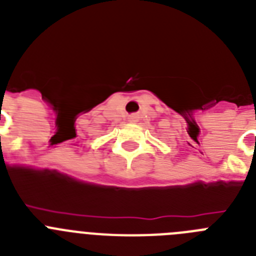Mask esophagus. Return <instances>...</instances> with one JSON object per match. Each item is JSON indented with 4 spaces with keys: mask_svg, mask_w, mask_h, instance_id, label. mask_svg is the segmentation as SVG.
Returning <instances> with one entry per match:
<instances>
[{
    "mask_svg": "<svg viewBox=\"0 0 256 256\" xmlns=\"http://www.w3.org/2000/svg\"><path fill=\"white\" fill-rule=\"evenodd\" d=\"M132 122H133V120H132Z\"/></svg>",
    "mask_w": 256,
    "mask_h": 256,
    "instance_id": "1",
    "label": "esophagus"
}]
</instances>
